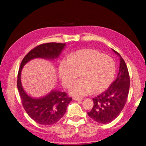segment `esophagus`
Instances as JSON below:
<instances>
[{"label":"esophagus","mask_w":146,"mask_h":146,"mask_svg":"<svg viewBox=\"0 0 146 146\" xmlns=\"http://www.w3.org/2000/svg\"><path fill=\"white\" fill-rule=\"evenodd\" d=\"M73 99L74 101H82L83 100V98H73Z\"/></svg>","instance_id":"obj_1"}]
</instances>
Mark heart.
Returning <instances> with one entry per match:
<instances>
[{
	"label": "heart",
	"mask_w": 146,
	"mask_h": 146,
	"mask_svg": "<svg viewBox=\"0 0 146 146\" xmlns=\"http://www.w3.org/2000/svg\"><path fill=\"white\" fill-rule=\"evenodd\" d=\"M80 73L82 79L71 86L70 94L77 97L86 96L92 92L99 94L113 82L116 64L111 57L95 50L78 51L69 59L60 61L58 74L65 88L70 87Z\"/></svg>",
	"instance_id": "b5f03b06"
}]
</instances>
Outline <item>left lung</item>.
<instances>
[{
  "label": "left lung",
  "instance_id": "1",
  "mask_svg": "<svg viewBox=\"0 0 146 146\" xmlns=\"http://www.w3.org/2000/svg\"><path fill=\"white\" fill-rule=\"evenodd\" d=\"M112 51L119 57L117 77L105 92L93 99L94 106L88 115L99 124H108L115 119L123 110L128 95L129 76L124 60L116 51Z\"/></svg>",
  "mask_w": 146,
  "mask_h": 146
}]
</instances>
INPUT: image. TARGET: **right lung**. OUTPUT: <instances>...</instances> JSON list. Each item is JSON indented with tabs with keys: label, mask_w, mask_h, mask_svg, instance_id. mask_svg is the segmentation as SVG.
I'll list each match as a JSON object with an SVG mask.
<instances>
[{
	"label": "right lung",
	"mask_w": 146,
	"mask_h": 146,
	"mask_svg": "<svg viewBox=\"0 0 146 146\" xmlns=\"http://www.w3.org/2000/svg\"><path fill=\"white\" fill-rule=\"evenodd\" d=\"M66 45L50 42L37 46L25 56L19 69L17 86L23 106L28 115L41 125H50L58 122L66 112L67 106L72 99L67 97L66 92L54 89L41 98L29 96L24 89L21 83L22 68L29 61L35 58L54 60L59 57Z\"/></svg>",
	"instance_id": "1"
}]
</instances>
